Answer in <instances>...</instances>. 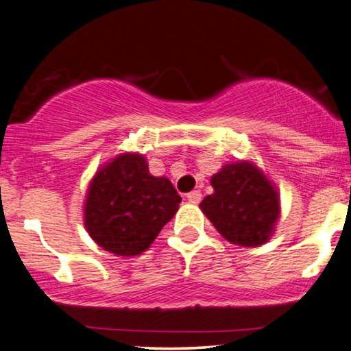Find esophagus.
<instances>
[{
    "label": "esophagus",
    "mask_w": 351,
    "mask_h": 351,
    "mask_svg": "<svg viewBox=\"0 0 351 351\" xmlns=\"http://www.w3.org/2000/svg\"><path fill=\"white\" fill-rule=\"evenodd\" d=\"M186 199L189 201V203L198 204L199 201H201V191H198V189H195V191L188 193V195H186Z\"/></svg>",
    "instance_id": "obj_1"
}]
</instances>
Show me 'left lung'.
<instances>
[{
  "mask_svg": "<svg viewBox=\"0 0 351 351\" xmlns=\"http://www.w3.org/2000/svg\"><path fill=\"white\" fill-rule=\"evenodd\" d=\"M201 211L229 243L257 247L271 239L280 215L277 188L252 162L229 163L211 176Z\"/></svg>",
  "mask_w": 351,
  "mask_h": 351,
  "instance_id": "obj_1",
  "label": "left lung"
}]
</instances>
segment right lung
<instances>
[{"mask_svg":"<svg viewBox=\"0 0 351 351\" xmlns=\"http://www.w3.org/2000/svg\"><path fill=\"white\" fill-rule=\"evenodd\" d=\"M180 195L168 178L148 171L140 153H122L99 168L87 189L84 226L115 256H138L175 216Z\"/></svg>","mask_w":351,"mask_h":351,"instance_id":"1","label":"right lung"}]
</instances>
